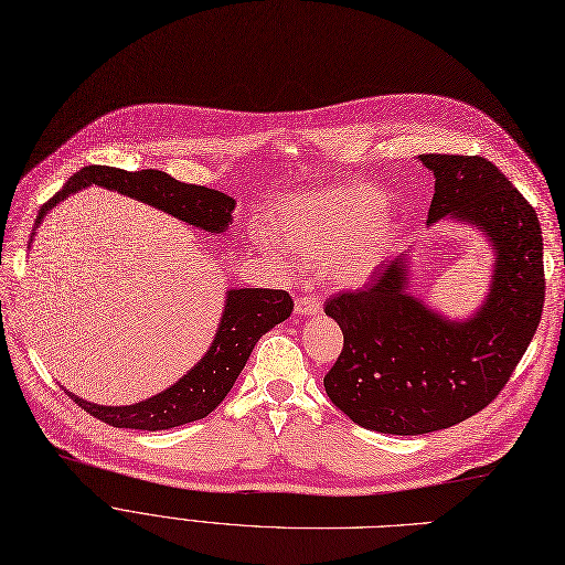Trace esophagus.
<instances>
[{
    "mask_svg": "<svg viewBox=\"0 0 565 565\" xmlns=\"http://www.w3.org/2000/svg\"><path fill=\"white\" fill-rule=\"evenodd\" d=\"M294 310H297V315L301 317H315L321 312V303L315 297H299L294 301Z\"/></svg>",
    "mask_w": 565,
    "mask_h": 565,
    "instance_id": "obj_1",
    "label": "esophagus"
}]
</instances>
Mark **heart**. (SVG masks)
<instances>
[{"label": "heart", "mask_w": 565, "mask_h": 565, "mask_svg": "<svg viewBox=\"0 0 565 565\" xmlns=\"http://www.w3.org/2000/svg\"><path fill=\"white\" fill-rule=\"evenodd\" d=\"M386 195L365 181H349L285 200L271 218L274 236L299 257L333 264L344 285H363L393 241ZM268 248V241L259 236Z\"/></svg>", "instance_id": "1"}]
</instances>
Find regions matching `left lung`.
Masks as SVG:
<instances>
[{"instance_id": "left-lung-1", "label": "left lung", "mask_w": 565, "mask_h": 565, "mask_svg": "<svg viewBox=\"0 0 565 565\" xmlns=\"http://www.w3.org/2000/svg\"><path fill=\"white\" fill-rule=\"evenodd\" d=\"M418 160L435 174L427 225L482 232L494 259L488 297L467 319H448L409 291V253L384 264L367 289L327 301L344 335L327 395L384 435H427L486 409L524 356L545 301L543 232L518 188L482 156Z\"/></svg>"}]
</instances>
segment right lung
Instances as JSON below:
<instances>
[{
  "mask_svg": "<svg viewBox=\"0 0 565 565\" xmlns=\"http://www.w3.org/2000/svg\"><path fill=\"white\" fill-rule=\"evenodd\" d=\"M87 185H103L107 191H117L211 234L227 232L234 218L232 213L236 200L221 191H213V188L181 183L158 170L126 172L117 168L89 166L73 174L62 185V191L41 206L30 246L47 213ZM291 308L294 301L282 289H227L225 310L221 315L218 331L213 335L211 347L170 388L136 402V405L121 407L96 405V402H87L66 388L64 391L87 414L115 427L156 433V429H170L200 420L221 405L225 395L232 391L241 370H244L246 361L250 359L257 340L285 321L291 315Z\"/></svg>",
  "mask_w": 565,
  "mask_h": 565,
  "instance_id": "add662e5",
  "label": "right lung"
}]
</instances>
